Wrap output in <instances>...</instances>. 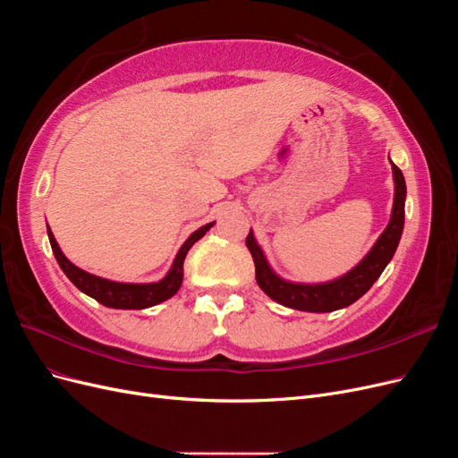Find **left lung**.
I'll use <instances>...</instances> for the list:
<instances>
[{"label": "left lung", "mask_w": 458, "mask_h": 458, "mask_svg": "<svg viewBox=\"0 0 458 458\" xmlns=\"http://www.w3.org/2000/svg\"><path fill=\"white\" fill-rule=\"evenodd\" d=\"M392 162V160H390ZM394 172V206H392V217L390 224L384 229V233L374 242L369 254L357 263V266L345 275L338 276L335 281L327 283H293L286 281L283 276L276 275L269 261L263 254L261 246L258 244L254 233L250 229L246 237V246L252 254L254 266H256V283L271 300H275L281 306L310 311V313H328L342 308L352 306L353 301L361 298L367 290L377 283L387 263L392 261L397 244L401 241V233L405 225V197H407V185L405 177L401 170L392 162Z\"/></svg>", "instance_id": "left-lung-1"}]
</instances>
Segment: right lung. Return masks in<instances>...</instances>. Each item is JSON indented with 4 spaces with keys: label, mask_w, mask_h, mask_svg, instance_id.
Masks as SVG:
<instances>
[{
    "label": "right lung",
    "mask_w": 458,
    "mask_h": 458,
    "mask_svg": "<svg viewBox=\"0 0 458 458\" xmlns=\"http://www.w3.org/2000/svg\"><path fill=\"white\" fill-rule=\"evenodd\" d=\"M214 224L216 221L206 224L191 234V237L183 242V246L179 248V252L175 254L170 271L157 283H118V281H108V279H103V276L91 275L74 266V263L63 254L57 241L53 237L49 225H47V237L53 248V254L57 258V263L61 266L63 273L71 279V283L78 290H81V293L113 310H147V308L157 306L160 301H165L177 293L179 286L183 283V261L189 248L197 241H200L206 234V231H210V227H214Z\"/></svg>",
    "instance_id": "right-lung-1"
}]
</instances>
